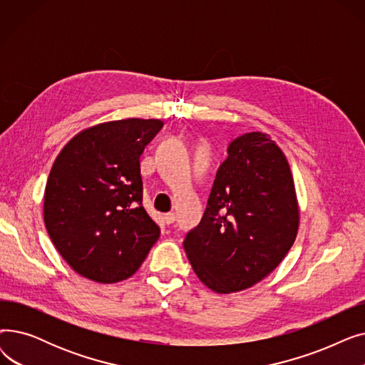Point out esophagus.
I'll return each mask as SVG.
<instances>
[{
    "instance_id": "obj_1",
    "label": "esophagus",
    "mask_w": 365,
    "mask_h": 365,
    "mask_svg": "<svg viewBox=\"0 0 365 365\" xmlns=\"http://www.w3.org/2000/svg\"><path fill=\"white\" fill-rule=\"evenodd\" d=\"M175 219H176L175 213H167V215H164V222H165L167 225H171L173 222H175Z\"/></svg>"
}]
</instances>
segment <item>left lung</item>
<instances>
[{
    "label": "left lung",
    "instance_id": "obj_1",
    "mask_svg": "<svg viewBox=\"0 0 365 365\" xmlns=\"http://www.w3.org/2000/svg\"><path fill=\"white\" fill-rule=\"evenodd\" d=\"M200 225L183 247L197 277L220 294L269 275L292 248L299 204L289 161L264 133L231 142Z\"/></svg>",
    "mask_w": 365,
    "mask_h": 365
}]
</instances>
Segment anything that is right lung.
<instances>
[{
	"label": "right lung",
	"mask_w": 365,
	"mask_h": 365,
	"mask_svg": "<svg viewBox=\"0 0 365 365\" xmlns=\"http://www.w3.org/2000/svg\"><path fill=\"white\" fill-rule=\"evenodd\" d=\"M164 123L127 118L80 131L57 155L44 223L72 269L96 282L130 278L160 238L142 205L140 155Z\"/></svg>",
	"instance_id": "1"
}]
</instances>
